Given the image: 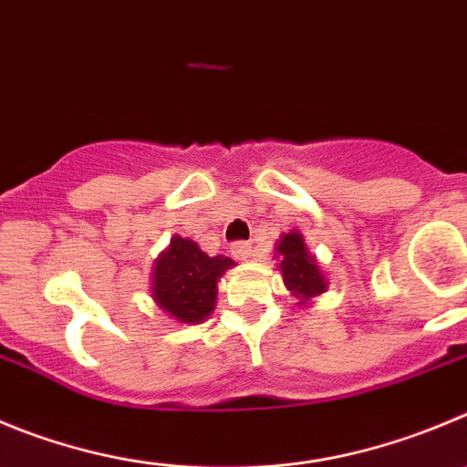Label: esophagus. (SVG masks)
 I'll list each match as a JSON object with an SVG mask.
<instances>
[{
    "instance_id": "esophagus-1",
    "label": "esophagus",
    "mask_w": 467,
    "mask_h": 467,
    "mask_svg": "<svg viewBox=\"0 0 467 467\" xmlns=\"http://www.w3.org/2000/svg\"><path fill=\"white\" fill-rule=\"evenodd\" d=\"M230 248H233V255L237 260H246L251 258V254H254V248H251V244L248 242H234Z\"/></svg>"
}]
</instances>
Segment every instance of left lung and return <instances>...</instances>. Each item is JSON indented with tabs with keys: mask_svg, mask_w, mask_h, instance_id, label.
Wrapping results in <instances>:
<instances>
[{
	"mask_svg": "<svg viewBox=\"0 0 467 467\" xmlns=\"http://www.w3.org/2000/svg\"><path fill=\"white\" fill-rule=\"evenodd\" d=\"M276 251L281 255V274L283 283L295 297L308 299L325 293V278L320 274V265L308 254L304 237L299 233L283 234L281 242L276 244Z\"/></svg>",
	"mask_w": 467,
	"mask_h": 467,
	"instance_id": "obj_1",
	"label": "left lung"
}]
</instances>
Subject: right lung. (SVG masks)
Returning a JSON list of instances; mask_svg holds the SVG:
<instances>
[{
  "mask_svg": "<svg viewBox=\"0 0 467 467\" xmlns=\"http://www.w3.org/2000/svg\"><path fill=\"white\" fill-rule=\"evenodd\" d=\"M233 260L225 255H207L191 239L174 234L170 248L159 258L151 281L156 304L174 320L200 322L213 311L216 281Z\"/></svg>",
  "mask_w": 467,
  "mask_h": 467,
  "instance_id": "right-lung-1",
  "label": "right lung"
}]
</instances>
